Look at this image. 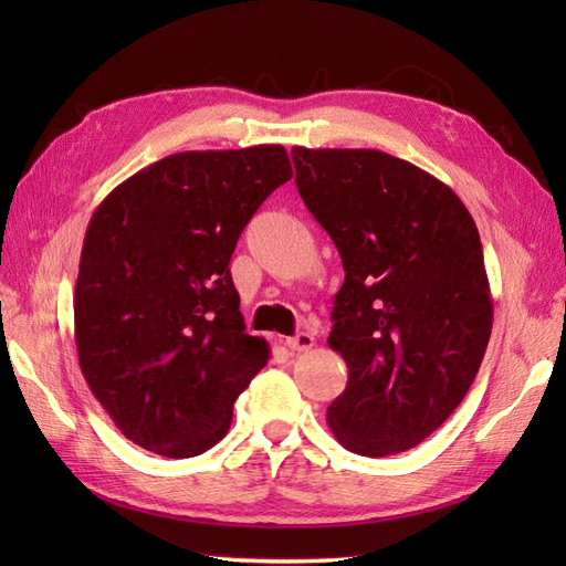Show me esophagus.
Masks as SVG:
<instances>
[{
  "instance_id": "obj_1",
  "label": "esophagus",
  "mask_w": 566,
  "mask_h": 566,
  "mask_svg": "<svg viewBox=\"0 0 566 566\" xmlns=\"http://www.w3.org/2000/svg\"><path fill=\"white\" fill-rule=\"evenodd\" d=\"M314 343H316V338L311 333H296V335H292V338H286V347H290V350H294V353H306V350H311V347H314Z\"/></svg>"
}]
</instances>
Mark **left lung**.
<instances>
[{"instance_id":"1","label":"left lung","mask_w":566,"mask_h":566,"mask_svg":"<svg viewBox=\"0 0 566 566\" xmlns=\"http://www.w3.org/2000/svg\"><path fill=\"white\" fill-rule=\"evenodd\" d=\"M306 209L340 252L328 345L347 387L328 406L345 450L423 442L462 403L491 338L482 240L454 191L371 148H292Z\"/></svg>"}]
</instances>
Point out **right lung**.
<instances>
[{
  "mask_svg": "<svg viewBox=\"0 0 566 566\" xmlns=\"http://www.w3.org/2000/svg\"><path fill=\"white\" fill-rule=\"evenodd\" d=\"M292 179L282 146L187 150L143 167L92 213L75 286L80 369L124 436L163 457L219 442L268 365L228 262Z\"/></svg>",
  "mask_w": 566,
  "mask_h": 566,
  "instance_id": "right-lung-1",
  "label": "right lung"
}]
</instances>
